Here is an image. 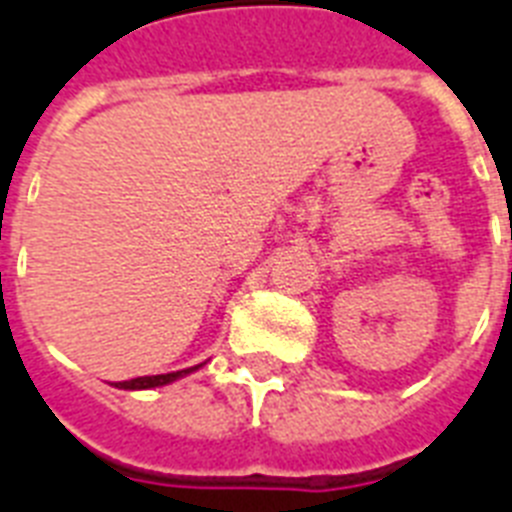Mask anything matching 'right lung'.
<instances>
[{
	"instance_id": "right-lung-1",
	"label": "right lung",
	"mask_w": 512,
	"mask_h": 512,
	"mask_svg": "<svg viewBox=\"0 0 512 512\" xmlns=\"http://www.w3.org/2000/svg\"><path fill=\"white\" fill-rule=\"evenodd\" d=\"M199 365L194 368H186V371H176V373H160V376H141V378H131V381H118V389H152V386H162L170 384V381H176V378L186 376V373L197 371Z\"/></svg>"
}]
</instances>
